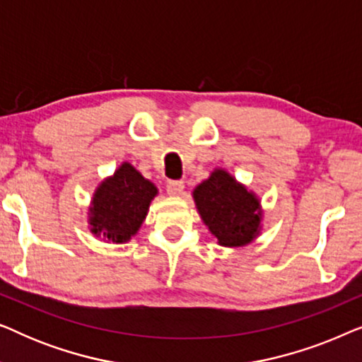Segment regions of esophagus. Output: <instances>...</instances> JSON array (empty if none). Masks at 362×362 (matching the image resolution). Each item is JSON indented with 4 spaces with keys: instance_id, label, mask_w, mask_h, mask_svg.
Returning a JSON list of instances; mask_svg holds the SVG:
<instances>
[{
    "instance_id": "esophagus-1",
    "label": "esophagus",
    "mask_w": 362,
    "mask_h": 362,
    "mask_svg": "<svg viewBox=\"0 0 362 362\" xmlns=\"http://www.w3.org/2000/svg\"><path fill=\"white\" fill-rule=\"evenodd\" d=\"M182 189H185V182H182V181H177V180L168 181L166 191H168V194H170V196H180Z\"/></svg>"
}]
</instances>
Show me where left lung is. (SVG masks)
Masks as SVG:
<instances>
[{
    "label": "left lung",
    "mask_w": 362,
    "mask_h": 362,
    "mask_svg": "<svg viewBox=\"0 0 362 362\" xmlns=\"http://www.w3.org/2000/svg\"><path fill=\"white\" fill-rule=\"evenodd\" d=\"M197 211L224 247H244L259 235L260 202L224 170H216L196 187Z\"/></svg>",
    "instance_id": "obj_1"
}]
</instances>
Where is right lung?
Here are the masks:
<instances>
[{
  "label": "right lung",
  "mask_w": 362,
  "mask_h": 362,
  "mask_svg": "<svg viewBox=\"0 0 362 362\" xmlns=\"http://www.w3.org/2000/svg\"><path fill=\"white\" fill-rule=\"evenodd\" d=\"M156 194L158 189L151 181L145 180L130 163H123L93 194L88 216L90 230L115 244L130 240L145 221Z\"/></svg>",
  "instance_id": "obj_1"
}]
</instances>
